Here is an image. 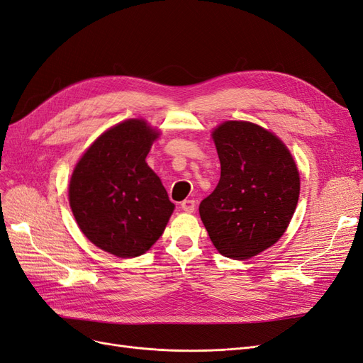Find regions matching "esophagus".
<instances>
[{
  "label": "esophagus",
  "instance_id": "esophagus-1",
  "mask_svg": "<svg viewBox=\"0 0 363 363\" xmlns=\"http://www.w3.org/2000/svg\"><path fill=\"white\" fill-rule=\"evenodd\" d=\"M180 207H182V211H184L186 213H192L195 211V200H191V199L184 200V201H182Z\"/></svg>",
  "mask_w": 363,
  "mask_h": 363
}]
</instances>
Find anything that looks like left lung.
Here are the masks:
<instances>
[{
  "label": "left lung",
  "instance_id": "left-lung-1",
  "mask_svg": "<svg viewBox=\"0 0 363 363\" xmlns=\"http://www.w3.org/2000/svg\"><path fill=\"white\" fill-rule=\"evenodd\" d=\"M221 179L200 204L201 221L223 256L247 260L286 232L300 196V172L284 142L250 121L212 130Z\"/></svg>",
  "mask_w": 363,
  "mask_h": 363
}]
</instances>
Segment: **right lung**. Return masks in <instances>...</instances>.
<instances>
[{
  "instance_id": "right-lung-1",
  "label": "right lung",
  "mask_w": 363,
  "mask_h": 363,
  "mask_svg": "<svg viewBox=\"0 0 363 363\" xmlns=\"http://www.w3.org/2000/svg\"><path fill=\"white\" fill-rule=\"evenodd\" d=\"M160 130L142 118L107 128L75 163L68 199L82 233L100 250L130 259L157 242L174 212L147 156Z\"/></svg>"
}]
</instances>
